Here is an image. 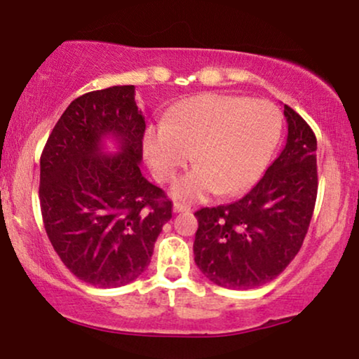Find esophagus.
Listing matches in <instances>:
<instances>
[{
  "label": "esophagus",
  "instance_id": "esophagus-1",
  "mask_svg": "<svg viewBox=\"0 0 359 359\" xmlns=\"http://www.w3.org/2000/svg\"><path fill=\"white\" fill-rule=\"evenodd\" d=\"M172 212L175 213H184V212H191V206L183 205V203H175L172 205Z\"/></svg>",
  "mask_w": 359,
  "mask_h": 359
}]
</instances>
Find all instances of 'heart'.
<instances>
[{"label": "heart", "mask_w": 359, "mask_h": 359, "mask_svg": "<svg viewBox=\"0 0 359 359\" xmlns=\"http://www.w3.org/2000/svg\"><path fill=\"white\" fill-rule=\"evenodd\" d=\"M280 130L282 114L269 100L206 94L184 102L163 128L147 130L144 153L159 181L172 180L193 153L196 168L175 183L176 200L233 196L260 178Z\"/></svg>", "instance_id": "heart-1"}]
</instances>
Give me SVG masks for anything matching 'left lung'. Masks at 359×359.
<instances>
[{"label":"left lung","mask_w":359,"mask_h":359,"mask_svg":"<svg viewBox=\"0 0 359 359\" xmlns=\"http://www.w3.org/2000/svg\"><path fill=\"white\" fill-rule=\"evenodd\" d=\"M287 142L262 180L230 205L195 213V262L206 279L226 289H254L292 262L318 196V141L299 114L284 105Z\"/></svg>","instance_id":"1"}]
</instances>
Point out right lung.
Returning a JSON list of instances; mask_svg holds the SVG:
<instances>
[{"label":"right lung","instance_id":"1","mask_svg":"<svg viewBox=\"0 0 359 359\" xmlns=\"http://www.w3.org/2000/svg\"><path fill=\"white\" fill-rule=\"evenodd\" d=\"M134 86L72 100L40 158V206L48 240L65 267L95 287H121L146 271L172 203L139 163L146 122ZM112 135L121 154L102 153Z\"/></svg>","mask_w":359,"mask_h":359}]
</instances>
